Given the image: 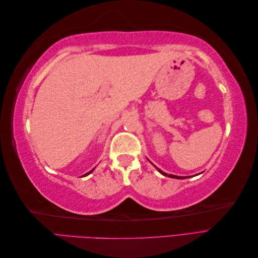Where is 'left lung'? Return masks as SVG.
Here are the masks:
<instances>
[{
    "mask_svg": "<svg viewBox=\"0 0 258 258\" xmlns=\"http://www.w3.org/2000/svg\"><path fill=\"white\" fill-rule=\"evenodd\" d=\"M159 170V169H158ZM159 172L162 174V175H165V176H169V177H172V178H184L185 176H178V175H172V174H167V173H165V172H162L161 170H159Z\"/></svg>",
    "mask_w": 258,
    "mask_h": 258,
    "instance_id": "8db88e82",
    "label": "left lung"
}]
</instances>
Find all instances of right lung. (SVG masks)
Here are the masks:
<instances>
[{
	"mask_svg": "<svg viewBox=\"0 0 258 258\" xmlns=\"http://www.w3.org/2000/svg\"><path fill=\"white\" fill-rule=\"evenodd\" d=\"M92 171H93V169H92V170H91V171H90V172H88V173H86V174H85V175H87V174H89V173H91V172H92Z\"/></svg>",
	"mask_w": 258,
	"mask_h": 258,
	"instance_id": "right-lung-1",
	"label": "right lung"
}]
</instances>
